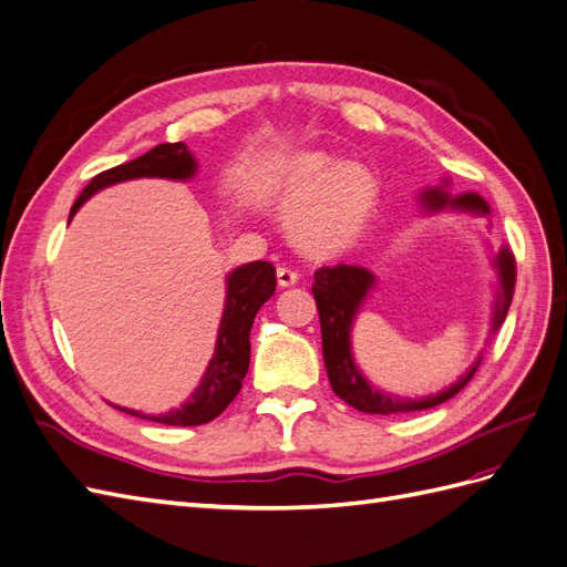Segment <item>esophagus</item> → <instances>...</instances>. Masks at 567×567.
Masks as SVG:
<instances>
[{
    "label": "esophagus",
    "mask_w": 567,
    "mask_h": 567,
    "mask_svg": "<svg viewBox=\"0 0 567 567\" xmlns=\"http://www.w3.org/2000/svg\"><path fill=\"white\" fill-rule=\"evenodd\" d=\"M298 279H300V274H298V271H293V269H288V267H279V269H277V281H279V286H281V288L296 286V284H298Z\"/></svg>",
    "instance_id": "esophagus-1"
}]
</instances>
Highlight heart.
<instances>
[{
  "mask_svg": "<svg viewBox=\"0 0 567 567\" xmlns=\"http://www.w3.org/2000/svg\"><path fill=\"white\" fill-rule=\"evenodd\" d=\"M269 200L305 252L331 257L354 248L381 205V179L357 161L321 148L296 151L269 177Z\"/></svg>",
  "mask_w": 567,
  "mask_h": 567,
  "instance_id": "b5f03b06",
  "label": "heart"
}]
</instances>
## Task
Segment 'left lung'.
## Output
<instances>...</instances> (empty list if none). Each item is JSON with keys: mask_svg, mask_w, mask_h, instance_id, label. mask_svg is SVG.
<instances>
[{"mask_svg": "<svg viewBox=\"0 0 567 567\" xmlns=\"http://www.w3.org/2000/svg\"><path fill=\"white\" fill-rule=\"evenodd\" d=\"M419 203L427 215H435L442 210L471 213V215H483V217L492 215L489 203L483 196H477L473 192L452 196L450 179H442V184L437 186H425L419 194ZM492 265L496 271V286H494L489 336H494L502 329L511 307L513 288H516V260H513V252L508 248H502L496 252L492 257ZM373 288H375V277L367 267H359V265H336V267H321L315 271L312 293L317 300L319 323H321L323 364H326V373H329L333 392L357 411H364V414H383V416L423 411L452 400L454 394L461 388H466L468 381L473 379V373L480 367V359H483V352L477 354V359L468 367V371L458 375L452 385H447L435 394H425V398H400V394L375 388L362 373V369L357 367L354 354H352V326Z\"/></svg>", "mask_w": 567, "mask_h": 567, "instance_id": "obj_1", "label": "left lung"}]
</instances>
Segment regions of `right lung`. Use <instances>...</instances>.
Here are the masks:
<instances>
[{
	"label": "right lung",
	"instance_id": "obj_1",
	"mask_svg": "<svg viewBox=\"0 0 567 567\" xmlns=\"http://www.w3.org/2000/svg\"><path fill=\"white\" fill-rule=\"evenodd\" d=\"M196 169L198 163L184 142L158 144L156 148L144 153V156L96 175L82 188L80 198L71 208V219L75 217L84 200H90L96 192L106 186L142 177L186 182L196 175ZM274 290H277V269L269 262H248L236 267L229 274L225 310H221L217 329L215 354L208 362V369L200 375V383L192 392V398H188L179 409L167 411V414L161 416H148V421L165 425H200L217 419L221 411L231 404L238 390H241L250 367V329L255 315L274 296ZM113 406L120 411H127L132 416L140 414V411L134 409H125L117 404Z\"/></svg>",
	"mask_w": 567,
	"mask_h": 567
}]
</instances>
